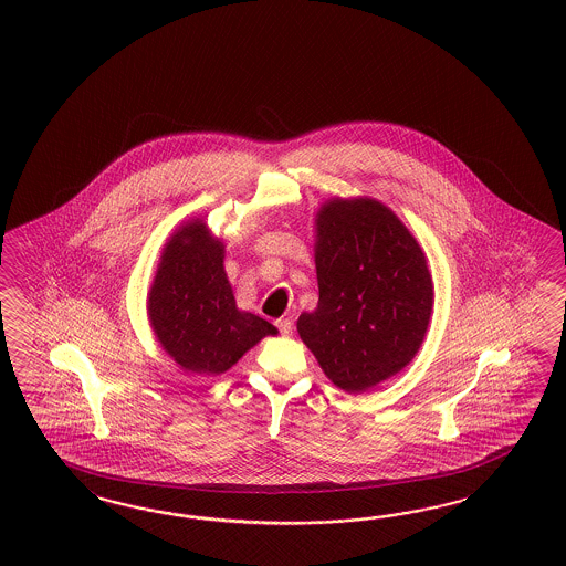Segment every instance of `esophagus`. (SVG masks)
<instances>
[{
    "label": "esophagus",
    "instance_id": "obj_1",
    "mask_svg": "<svg viewBox=\"0 0 566 566\" xmlns=\"http://www.w3.org/2000/svg\"><path fill=\"white\" fill-rule=\"evenodd\" d=\"M275 327L280 329V334H282V336H291L292 334L291 319H275Z\"/></svg>",
    "mask_w": 566,
    "mask_h": 566
}]
</instances>
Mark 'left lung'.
<instances>
[{
    "instance_id": "left-lung-1",
    "label": "left lung",
    "mask_w": 566,
    "mask_h": 566,
    "mask_svg": "<svg viewBox=\"0 0 566 566\" xmlns=\"http://www.w3.org/2000/svg\"><path fill=\"white\" fill-rule=\"evenodd\" d=\"M319 301L296 329L327 379L360 395L402 371L428 332V259L390 207L371 197L327 199L315 213Z\"/></svg>"
}]
</instances>
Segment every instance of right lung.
I'll return each instance as SVG.
<instances>
[{"instance_id":"add662e5","label":"right lung","mask_w":566,"mask_h":566,"mask_svg":"<svg viewBox=\"0 0 566 566\" xmlns=\"http://www.w3.org/2000/svg\"><path fill=\"white\" fill-rule=\"evenodd\" d=\"M223 255V240L201 218L182 223L164 244L147 294L157 343L192 376H220L277 334L270 322L237 307Z\"/></svg>"}]
</instances>
